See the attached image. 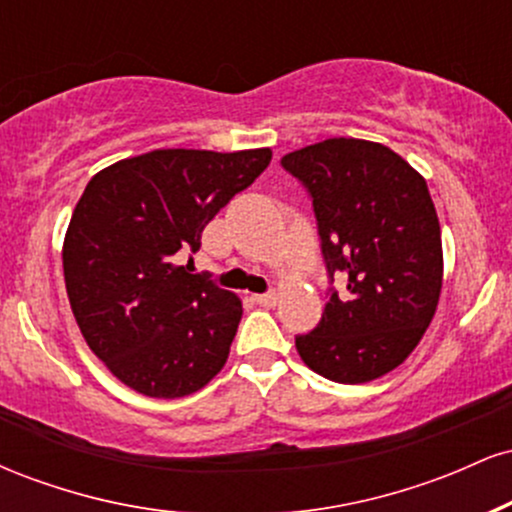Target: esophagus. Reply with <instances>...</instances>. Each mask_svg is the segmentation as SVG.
<instances>
[{"instance_id":"34e87169","label":"esophagus","mask_w":512,"mask_h":512,"mask_svg":"<svg viewBox=\"0 0 512 512\" xmlns=\"http://www.w3.org/2000/svg\"><path fill=\"white\" fill-rule=\"evenodd\" d=\"M255 303L264 305V308H272V305H276V293H274V291H269V293H257Z\"/></svg>"}]
</instances>
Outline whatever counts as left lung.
Instances as JSON below:
<instances>
[{
	"instance_id": "left-lung-1",
	"label": "left lung",
	"mask_w": 512,
	"mask_h": 512,
	"mask_svg": "<svg viewBox=\"0 0 512 512\" xmlns=\"http://www.w3.org/2000/svg\"><path fill=\"white\" fill-rule=\"evenodd\" d=\"M281 166L313 199L330 284L325 313L298 334L303 363L334 383H370L404 363L436 315L443 286L440 223L426 180L383 144L334 137Z\"/></svg>"
}]
</instances>
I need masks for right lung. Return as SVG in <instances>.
I'll return each instance as SVG.
<instances>
[{
  "label": "right lung",
  "instance_id": "1",
  "mask_svg": "<svg viewBox=\"0 0 512 512\" xmlns=\"http://www.w3.org/2000/svg\"><path fill=\"white\" fill-rule=\"evenodd\" d=\"M272 161L269 149H156L103 168L76 204L62 264L91 351L146 397L202 390L226 363L243 305L182 267L204 226Z\"/></svg>",
  "mask_w": 512,
  "mask_h": 512
}]
</instances>
